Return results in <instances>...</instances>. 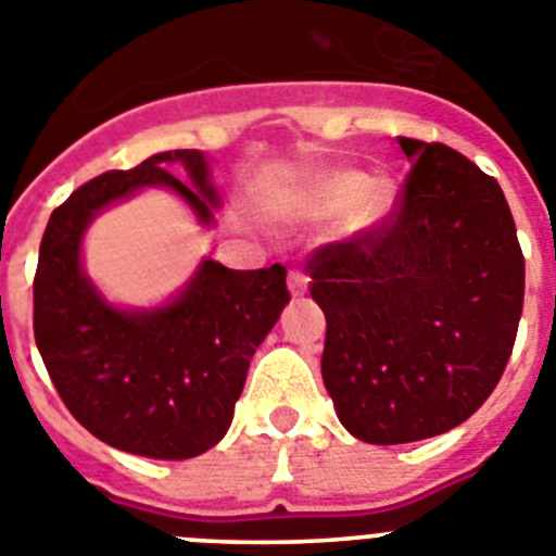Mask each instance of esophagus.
Wrapping results in <instances>:
<instances>
[{
	"label": "esophagus",
	"mask_w": 556,
	"mask_h": 556,
	"mask_svg": "<svg viewBox=\"0 0 556 556\" xmlns=\"http://www.w3.org/2000/svg\"><path fill=\"white\" fill-rule=\"evenodd\" d=\"M289 292H292L294 298H301V294L308 292V278L301 269H289Z\"/></svg>",
	"instance_id": "1"
}]
</instances>
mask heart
Segmentation results:
<instances>
[{
    "instance_id": "obj_1",
    "label": "heart",
    "mask_w": 556,
    "mask_h": 556,
    "mask_svg": "<svg viewBox=\"0 0 556 556\" xmlns=\"http://www.w3.org/2000/svg\"><path fill=\"white\" fill-rule=\"evenodd\" d=\"M348 205H353L351 219L356 228L376 225L390 208V189L381 180H365L358 172H342L317 186L312 198L314 214H337Z\"/></svg>"
}]
</instances>
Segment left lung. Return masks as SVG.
<instances>
[{"mask_svg": "<svg viewBox=\"0 0 556 556\" xmlns=\"http://www.w3.org/2000/svg\"><path fill=\"white\" fill-rule=\"evenodd\" d=\"M412 161L395 208L308 258L326 314L323 381L356 440L415 443L465 424L507 367L523 253L498 180L445 144Z\"/></svg>", "mask_w": 556, "mask_h": 556, "instance_id": "8db88e82", "label": "left lung"}]
</instances>
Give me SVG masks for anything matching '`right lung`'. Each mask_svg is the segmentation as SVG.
Instances as JSON below:
<instances>
[{
  "instance_id": "1",
  "label": "right lung",
  "mask_w": 556,
  "mask_h": 556,
  "mask_svg": "<svg viewBox=\"0 0 556 556\" xmlns=\"http://www.w3.org/2000/svg\"><path fill=\"white\" fill-rule=\"evenodd\" d=\"M184 163L192 186L165 169ZM144 186H166L214 223L217 189L198 150H169L136 169L88 180L43 230L33 281V328L66 409L97 440L152 459L214 448L233 420L250 358L289 303L287 267L228 269L205 258L172 303L125 312L105 303L80 267L88 223Z\"/></svg>"
}]
</instances>
